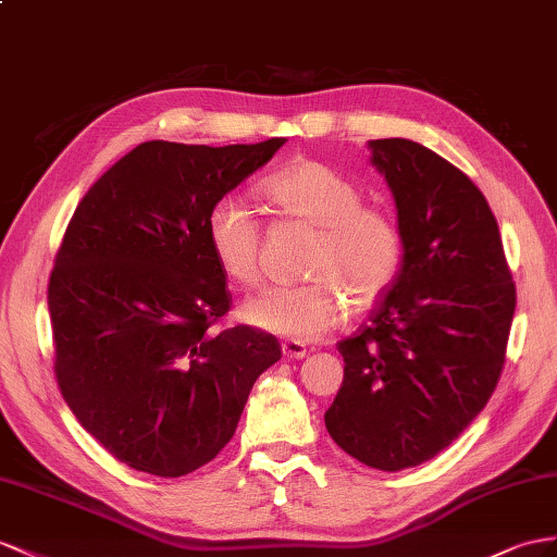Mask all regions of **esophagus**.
Returning <instances> with one entry per match:
<instances>
[{
    "instance_id": "esophagus-1",
    "label": "esophagus",
    "mask_w": 557,
    "mask_h": 557,
    "mask_svg": "<svg viewBox=\"0 0 557 557\" xmlns=\"http://www.w3.org/2000/svg\"><path fill=\"white\" fill-rule=\"evenodd\" d=\"M306 352H308V348H306V344H301V341H292V338L282 341V355L287 360H301V358H306Z\"/></svg>"
}]
</instances>
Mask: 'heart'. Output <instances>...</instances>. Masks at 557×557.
<instances>
[{"instance_id":"b5f03b06","label":"heart","mask_w":557,"mask_h":557,"mask_svg":"<svg viewBox=\"0 0 557 557\" xmlns=\"http://www.w3.org/2000/svg\"><path fill=\"white\" fill-rule=\"evenodd\" d=\"M261 195L280 216L315 227L306 275L296 287H270L242 308L256 330L292 341L322 338L355 308L374 306L391 289L405 259V235L388 209L364 205L355 181L318 160H296L268 176ZM207 245L221 273L253 287L261 277V223L237 197H219L207 211Z\"/></svg>"}]
</instances>
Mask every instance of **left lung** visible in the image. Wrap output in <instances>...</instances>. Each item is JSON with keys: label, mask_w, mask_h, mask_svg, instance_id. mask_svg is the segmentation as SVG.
Here are the masks:
<instances>
[{"label": "left lung", "mask_w": 557, "mask_h": 557, "mask_svg": "<svg viewBox=\"0 0 557 557\" xmlns=\"http://www.w3.org/2000/svg\"><path fill=\"white\" fill-rule=\"evenodd\" d=\"M372 162L395 197L405 259L352 336L324 423L352 459L403 470L433 459L492 397L506 362L516 282L498 223L461 169L407 138H379Z\"/></svg>", "instance_id": "8db88e82"}]
</instances>
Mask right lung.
Masks as SVG:
<instances>
[{
    "label": "right lung",
    "mask_w": 557,
    "mask_h": 557,
    "mask_svg": "<svg viewBox=\"0 0 557 557\" xmlns=\"http://www.w3.org/2000/svg\"><path fill=\"white\" fill-rule=\"evenodd\" d=\"M284 146L146 140L82 197L49 277L53 374L117 461L157 478L209 463L235 435L273 334L221 330L233 306L207 245L219 197Z\"/></svg>",
    "instance_id": "add662e5"
}]
</instances>
